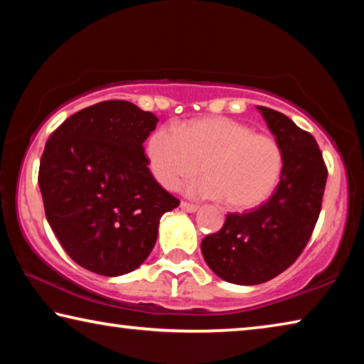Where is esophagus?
I'll return each instance as SVG.
<instances>
[{
    "instance_id": "esophagus-1",
    "label": "esophagus",
    "mask_w": 364,
    "mask_h": 364,
    "mask_svg": "<svg viewBox=\"0 0 364 364\" xmlns=\"http://www.w3.org/2000/svg\"><path fill=\"white\" fill-rule=\"evenodd\" d=\"M180 207L183 208L184 212H189V213H193V212H196V210H197V208H199V205H196V204H189V202H184V200L181 202Z\"/></svg>"
}]
</instances>
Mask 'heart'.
<instances>
[{
	"instance_id": "1",
	"label": "heart",
	"mask_w": 364,
	"mask_h": 364,
	"mask_svg": "<svg viewBox=\"0 0 364 364\" xmlns=\"http://www.w3.org/2000/svg\"><path fill=\"white\" fill-rule=\"evenodd\" d=\"M151 173L165 189H178L202 168L191 193L225 199L234 210H250L273 193L282 171L278 141L228 117H205L181 128L162 125L146 146Z\"/></svg>"
}]
</instances>
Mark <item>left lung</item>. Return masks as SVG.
Here are the masks:
<instances>
[{"instance_id":"left-lung-1","label":"left lung","mask_w":364,"mask_h":364,"mask_svg":"<svg viewBox=\"0 0 364 364\" xmlns=\"http://www.w3.org/2000/svg\"><path fill=\"white\" fill-rule=\"evenodd\" d=\"M282 151L281 180L255 210L230 213L200 244L215 274L254 286L276 278L297 260L321 212L328 168L316 139L278 110L258 106Z\"/></svg>"}]
</instances>
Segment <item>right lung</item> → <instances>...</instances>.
<instances>
[{
  "mask_svg": "<svg viewBox=\"0 0 364 364\" xmlns=\"http://www.w3.org/2000/svg\"><path fill=\"white\" fill-rule=\"evenodd\" d=\"M157 122L128 101H104L78 110L46 141L38 184L48 223L85 269H136L156 245L160 217L180 205L147 168L143 143Z\"/></svg>",
  "mask_w": 364,
  "mask_h": 364,
  "instance_id": "1",
  "label": "right lung"
}]
</instances>
